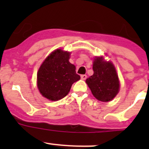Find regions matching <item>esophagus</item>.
I'll return each mask as SVG.
<instances>
[{"instance_id": "1", "label": "esophagus", "mask_w": 149, "mask_h": 149, "mask_svg": "<svg viewBox=\"0 0 149 149\" xmlns=\"http://www.w3.org/2000/svg\"><path fill=\"white\" fill-rule=\"evenodd\" d=\"M86 78H87L86 75H81V79L82 80H86Z\"/></svg>"}]
</instances>
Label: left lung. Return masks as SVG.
Wrapping results in <instances>:
<instances>
[{"label": "left lung", "instance_id": "left-lung-1", "mask_svg": "<svg viewBox=\"0 0 149 149\" xmlns=\"http://www.w3.org/2000/svg\"><path fill=\"white\" fill-rule=\"evenodd\" d=\"M94 74L86 80L97 100L109 102L119 92L120 81L116 69L110 61H104L102 57H96L93 63Z\"/></svg>", "mask_w": 149, "mask_h": 149}]
</instances>
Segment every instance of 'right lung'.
<instances>
[{"instance_id": "obj_1", "label": "right lung", "mask_w": 149, "mask_h": 149, "mask_svg": "<svg viewBox=\"0 0 149 149\" xmlns=\"http://www.w3.org/2000/svg\"><path fill=\"white\" fill-rule=\"evenodd\" d=\"M70 53L57 49L49 54L37 72V87L40 94L51 101L64 98L72 84L81 79L76 66L69 62Z\"/></svg>"}]
</instances>
